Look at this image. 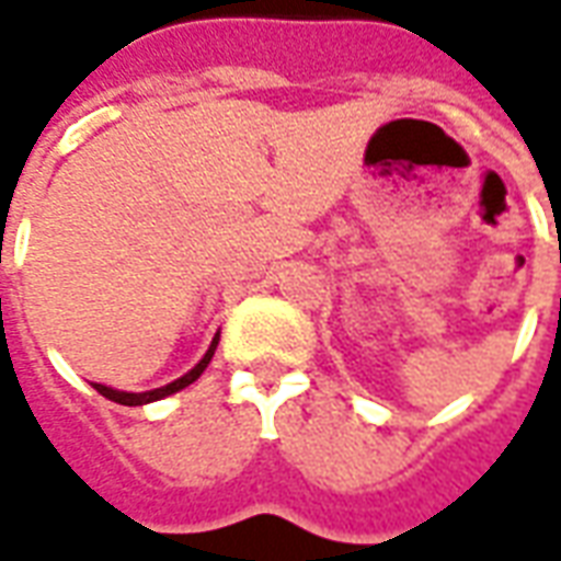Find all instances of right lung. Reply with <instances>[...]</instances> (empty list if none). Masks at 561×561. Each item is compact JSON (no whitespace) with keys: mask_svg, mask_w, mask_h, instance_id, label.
<instances>
[{"mask_svg":"<svg viewBox=\"0 0 561 561\" xmlns=\"http://www.w3.org/2000/svg\"><path fill=\"white\" fill-rule=\"evenodd\" d=\"M216 345H219V333L213 336V342H209L207 354L197 360L185 376H180L176 381H171V385H164V388H152V390H144V393H131V390H116V388H107V385H95L92 381V388L99 390L102 397H107L111 402H119V405H147V402H156V400H164V397H171V393H176V390L188 388L192 381H197L201 378V373L207 369V364L213 360V354H216Z\"/></svg>","mask_w":561,"mask_h":561,"instance_id":"right-lung-1","label":"right lung"}]
</instances>
